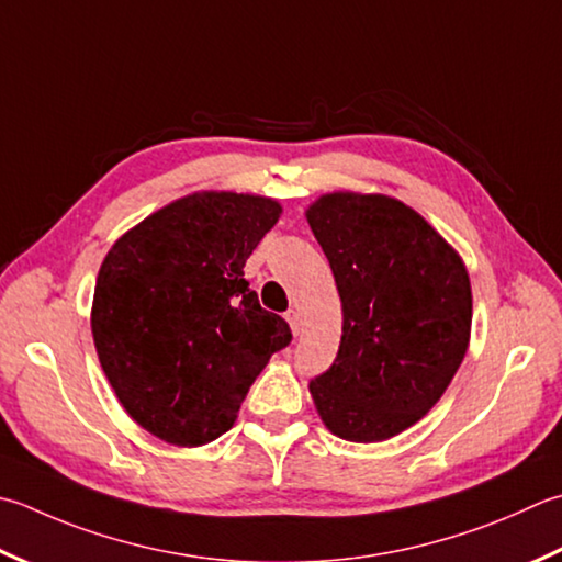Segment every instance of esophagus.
<instances>
[{"label": "esophagus", "mask_w": 562, "mask_h": 562, "mask_svg": "<svg viewBox=\"0 0 562 562\" xmlns=\"http://www.w3.org/2000/svg\"><path fill=\"white\" fill-rule=\"evenodd\" d=\"M284 318H288V324H290V328H292V334H294V336H300V331H302L300 312H296V310H290L288 314H284Z\"/></svg>", "instance_id": "esophagus-1"}]
</instances>
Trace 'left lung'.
<instances>
[{
	"label": "left lung",
	"instance_id": "8db88e82",
	"mask_svg": "<svg viewBox=\"0 0 562 562\" xmlns=\"http://www.w3.org/2000/svg\"><path fill=\"white\" fill-rule=\"evenodd\" d=\"M306 222L344 306L334 366L310 382L314 406L338 438L387 441L431 412L465 358V262L422 214L387 194H324Z\"/></svg>",
	"mask_w": 562,
	"mask_h": 562
}]
</instances>
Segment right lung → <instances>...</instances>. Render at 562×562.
I'll return each mask as SVG.
<instances>
[{"label": "right lung", "mask_w": 562, "mask_h": 562, "mask_svg": "<svg viewBox=\"0 0 562 562\" xmlns=\"http://www.w3.org/2000/svg\"><path fill=\"white\" fill-rule=\"evenodd\" d=\"M280 214L270 196L194 192L106 252L94 348L121 406L160 441L192 448L226 434L270 356L292 340L244 278Z\"/></svg>", "instance_id": "1"}]
</instances>
